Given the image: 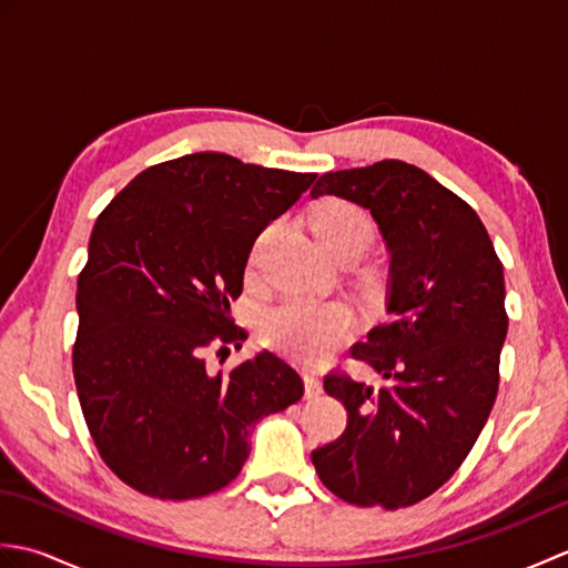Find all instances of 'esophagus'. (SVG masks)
<instances>
[{
  "instance_id": "1",
  "label": "esophagus",
  "mask_w": 568,
  "mask_h": 568,
  "mask_svg": "<svg viewBox=\"0 0 568 568\" xmlns=\"http://www.w3.org/2000/svg\"><path fill=\"white\" fill-rule=\"evenodd\" d=\"M322 393V381L315 376V373H305V395L307 400L317 397Z\"/></svg>"
}]
</instances>
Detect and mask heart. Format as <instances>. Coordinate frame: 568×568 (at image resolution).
<instances>
[{
    "instance_id": "b5f03b06",
    "label": "heart",
    "mask_w": 568,
    "mask_h": 568,
    "mask_svg": "<svg viewBox=\"0 0 568 568\" xmlns=\"http://www.w3.org/2000/svg\"><path fill=\"white\" fill-rule=\"evenodd\" d=\"M312 234L322 251L332 256V253L352 246L364 251L373 234V224L368 214L356 204L346 200H324L312 212ZM263 332L277 352L303 361V364H315L352 332V312L342 303L293 297L268 312Z\"/></svg>"
}]
</instances>
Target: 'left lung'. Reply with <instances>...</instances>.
Returning <instances> with one entry per match:
<instances>
[{
    "mask_svg": "<svg viewBox=\"0 0 568 568\" xmlns=\"http://www.w3.org/2000/svg\"><path fill=\"white\" fill-rule=\"evenodd\" d=\"M310 195L368 210L390 256L388 322L352 348L385 385L324 378L348 422L312 464L336 498L407 508L454 476L496 403L508 334L503 263L478 214L417 165L324 173Z\"/></svg>",
    "mask_w": 568,
    "mask_h": 568,
    "instance_id": "obj_1",
    "label": "left lung"
}]
</instances>
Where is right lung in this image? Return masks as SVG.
Instances as JSON below:
<instances>
[{
    "label": "right lung",
    "instance_id": "obj_1",
    "mask_svg": "<svg viewBox=\"0 0 568 568\" xmlns=\"http://www.w3.org/2000/svg\"><path fill=\"white\" fill-rule=\"evenodd\" d=\"M315 178L190 153L139 173L94 222L72 373L104 464L143 496L232 484L248 427L303 397V378L271 352L229 373H210L204 352L246 339L229 303L253 241Z\"/></svg>",
    "mask_w": 568,
    "mask_h": 568
}]
</instances>
